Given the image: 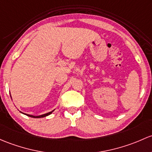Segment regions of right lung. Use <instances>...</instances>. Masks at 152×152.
<instances>
[{"instance_id":"obj_1","label":"right lung","mask_w":152,"mask_h":152,"mask_svg":"<svg viewBox=\"0 0 152 152\" xmlns=\"http://www.w3.org/2000/svg\"><path fill=\"white\" fill-rule=\"evenodd\" d=\"M11 96V95H10ZM55 111V110H53V111H50V112H49V113H47V114H42V115H39V116H33V115H30V114H25V113H22V112H21V111H20V112L22 113V114H25V115H26V116H30V117H32V118H43V117H45V116H49V115H50L51 114H52V112H53V111Z\"/></svg>"}]
</instances>
